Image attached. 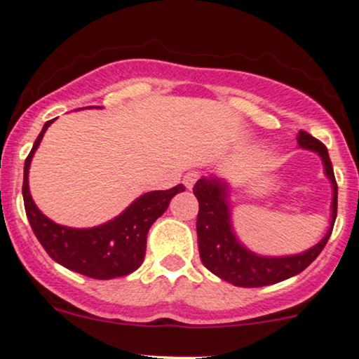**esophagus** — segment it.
I'll return each instance as SVG.
<instances>
[{
    "label": "esophagus",
    "mask_w": 359,
    "mask_h": 359,
    "mask_svg": "<svg viewBox=\"0 0 359 359\" xmlns=\"http://www.w3.org/2000/svg\"><path fill=\"white\" fill-rule=\"evenodd\" d=\"M199 179V172H189L186 173V177H184V186L187 187V189H191L192 186L196 184V180Z\"/></svg>",
    "instance_id": "1"
}]
</instances>
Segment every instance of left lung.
<instances>
[{
    "label": "left lung",
    "instance_id": "obj_1",
    "mask_svg": "<svg viewBox=\"0 0 359 359\" xmlns=\"http://www.w3.org/2000/svg\"><path fill=\"white\" fill-rule=\"evenodd\" d=\"M297 142L301 148L311 149L322 156L325 173L334 187L329 232L316 246L301 255L284 256V258H263V256L252 255L236 239L232 232L225 184L213 177L199 179L192 189L199 203L198 220H196L198 248L203 265L211 273L239 287H263V285L277 284L301 273L315 262L316 256L325 248L334 229L335 217H337V182H335L334 168H332L329 151L322 141L309 135L306 130H299Z\"/></svg>",
    "mask_w": 359,
    "mask_h": 359
}]
</instances>
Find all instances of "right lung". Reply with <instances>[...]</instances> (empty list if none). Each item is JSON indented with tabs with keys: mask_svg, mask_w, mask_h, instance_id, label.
<instances>
[{
	"mask_svg": "<svg viewBox=\"0 0 359 359\" xmlns=\"http://www.w3.org/2000/svg\"><path fill=\"white\" fill-rule=\"evenodd\" d=\"M51 122L44 123L24 165L22 194L25 213L37 241L56 263L86 277L110 280L132 273L144 259L149 227L165 213L170 199L186 187L179 184L167 191L148 192L135 199L122 215L100 227L70 229L55 224L37 210L29 192L30 160Z\"/></svg>",
	"mask_w": 359,
	"mask_h": 359,
	"instance_id": "1",
	"label": "right lung"
}]
</instances>
